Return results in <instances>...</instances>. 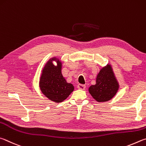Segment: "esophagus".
I'll list each match as a JSON object with an SVG mask.
<instances>
[{
	"label": "esophagus",
	"mask_w": 146,
	"mask_h": 146,
	"mask_svg": "<svg viewBox=\"0 0 146 146\" xmlns=\"http://www.w3.org/2000/svg\"><path fill=\"white\" fill-rule=\"evenodd\" d=\"M86 88V86L85 85H81V84H79L78 85V88L80 89V90H85Z\"/></svg>",
	"instance_id": "obj_1"
}]
</instances>
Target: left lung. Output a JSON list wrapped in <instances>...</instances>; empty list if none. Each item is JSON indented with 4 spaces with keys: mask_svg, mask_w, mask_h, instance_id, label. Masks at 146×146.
<instances>
[{
    "mask_svg": "<svg viewBox=\"0 0 146 146\" xmlns=\"http://www.w3.org/2000/svg\"><path fill=\"white\" fill-rule=\"evenodd\" d=\"M119 89V84L115 78L111 66L102 68L96 79V84L89 88V92L98 102L110 100Z\"/></svg>",
    "mask_w": 146,
    "mask_h": 146,
    "instance_id": "obj_1",
    "label": "left lung"
}]
</instances>
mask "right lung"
<instances>
[{
	"label": "right lung",
	"instance_id": "add662e5",
	"mask_svg": "<svg viewBox=\"0 0 146 146\" xmlns=\"http://www.w3.org/2000/svg\"><path fill=\"white\" fill-rule=\"evenodd\" d=\"M52 60H56L53 58L48 61L43 69L40 87L42 93L50 100L60 103L68 98L74 88L72 84L66 82L61 74V63L58 61L57 66H55Z\"/></svg>",
	"mask_w": 146,
	"mask_h": 146
}]
</instances>
